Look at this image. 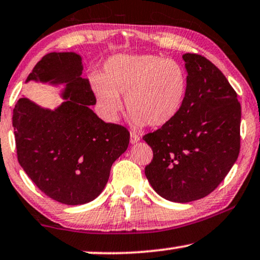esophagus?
<instances>
[{"mask_svg": "<svg viewBox=\"0 0 260 260\" xmlns=\"http://www.w3.org/2000/svg\"><path fill=\"white\" fill-rule=\"evenodd\" d=\"M129 141H131V144H137L138 141H140V137L138 136L137 133L131 132V139H129Z\"/></svg>", "mask_w": 260, "mask_h": 260, "instance_id": "1", "label": "esophagus"}]
</instances>
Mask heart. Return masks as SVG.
I'll return each mask as SVG.
<instances>
[{
	"instance_id": "1",
	"label": "heart",
	"mask_w": 260,
	"mask_h": 260,
	"mask_svg": "<svg viewBox=\"0 0 260 260\" xmlns=\"http://www.w3.org/2000/svg\"><path fill=\"white\" fill-rule=\"evenodd\" d=\"M189 79L178 61L155 54H117L106 61L101 76L91 77V88L103 115L117 119L124 95L131 122L138 128L162 127L181 113Z\"/></svg>"
}]
</instances>
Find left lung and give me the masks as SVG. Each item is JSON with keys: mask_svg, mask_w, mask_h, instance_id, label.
Instances as JSON below:
<instances>
[{"mask_svg": "<svg viewBox=\"0 0 260 260\" xmlns=\"http://www.w3.org/2000/svg\"><path fill=\"white\" fill-rule=\"evenodd\" d=\"M189 86L181 113L143 139L153 151L145 175L154 191L172 202L203 199L217 188L240 151L241 107L212 61L183 54Z\"/></svg>", "mask_w": 260, "mask_h": 260, "instance_id": "8db88e82", "label": "left lung"}]
</instances>
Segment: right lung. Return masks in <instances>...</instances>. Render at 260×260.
Here are the masks:
<instances>
[{"label": "right lung", "instance_id": "add662e5", "mask_svg": "<svg viewBox=\"0 0 260 260\" xmlns=\"http://www.w3.org/2000/svg\"><path fill=\"white\" fill-rule=\"evenodd\" d=\"M81 55L52 52L38 61L26 82L65 84V101L54 110L21 98L13 110L17 160L34 184L69 206L95 200L108 182L113 162L127 150L129 132L92 112L96 99L82 78Z\"/></svg>", "mask_w": 260, "mask_h": 260}]
</instances>
